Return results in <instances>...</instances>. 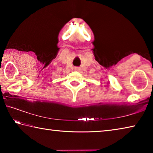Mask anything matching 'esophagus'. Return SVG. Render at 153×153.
Returning a JSON list of instances; mask_svg holds the SVG:
<instances>
[{"label": "esophagus", "mask_w": 153, "mask_h": 153, "mask_svg": "<svg viewBox=\"0 0 153 153\" xmlns=\"http://www.w3.org/2000/svg\"><path fill=\"white\" fill-rule=\"evenodd\" d=\"M74 69L77 71H79L80 70V68L79 67H74Z\"/></svg>", "instance_id": "esophagus-1"}]
</instances>
